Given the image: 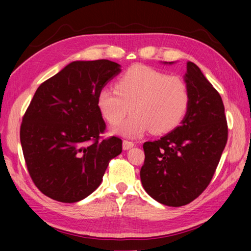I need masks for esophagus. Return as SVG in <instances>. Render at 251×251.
<instances>
[{
    "mask_svg": "<svg viewBox=\"0 0 251 251\" xmlns=\"http://www.w3.org/2000/svg\"><path fill=\"white\" fill-rule=\"evenodd\" d=\"M134 145H135V144L133 142L127 141V139H124V141H123V150H124V151L130 150L131 147H134Z\"/></svg>",
    "mask_w": 251,
    "mask_h": 251,
    "instance_id": "34e87169",
    "label": "esophagus"
}]
</instances>
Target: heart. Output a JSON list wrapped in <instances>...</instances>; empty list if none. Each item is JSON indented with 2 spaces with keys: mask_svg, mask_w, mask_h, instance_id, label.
I'll return each mask as SVG.
<instances>
[{
  "mask_svg": "<svg viewBox=\"0 0 251 251\" xmlns=\"http://www.w3.org/2000/svg\"><path fill=\"white\" fill-rule=\"evenodd\" d=\"M189 104L185 80L145 65L131 66L117 78L115 88L103 87L97 95L99 109L110 125L121 124L129 110L133 112L117 128L127 137H137L151 128L155 134L175 129L186 117Z\"/></svg>",
  "mask_w": 251,
  "mask_h": 251,
  "instance_id": "heart-1",
  "label": "heart"
}]
</instances>
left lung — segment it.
<instances>
[{"label":"left lung","instance_id":"1","mask_svg":"<svg viewBox=\"0 0 251 251\" xmlns=\"http://www.w3.org/2000/svg\"><path fill=\"white\" fill-rule=\"evenodd\" d=\"M190 104L181 125L158 141L144 143V189L163 205L180 207L201 195L217 168L228 139L219 93L199 67L187 63Z\"/></svg>","mask_w":251,"mask_h":251}]
</instances>
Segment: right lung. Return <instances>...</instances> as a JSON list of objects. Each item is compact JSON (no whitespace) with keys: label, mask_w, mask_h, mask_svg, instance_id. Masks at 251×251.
I'll return each mask as SVG.
<instances>
[{"label":"right lung","mask_w":251,"mask_h":251,"mask_svg":"<svg viewBox=\"0 0 251 251\" xmlns=\"http://www.w3.org/2000/svg\"><path fill=\"white\" fill-rule=\"evenodd\" d=\"M120 65L108 59L73 62L37 88L22 118L21 145L29 176L41 193L76 202L100 185L122 139L103 138L106 124L97 95Z\"/></svg>","instance_id":"obj_1"}]
</instances>
